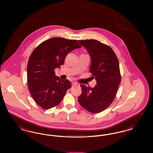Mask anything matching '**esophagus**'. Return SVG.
Wrapping results in <instances>:
<instances>
[{"instance_id": "obj_1", "label": "esophagus", "mask_w": 153, "mask_h": 153, "mask_svg": "<svg viewBox=\"0 0 153 153\" xmlns=\"http://www.w3.org/2000/svg\"><path fill=\"white\" fill-rule=\"evenodd\" d=\"M76 84H76V82H72V87L74 86V85H76Z\"/></svg>"}]
</instances>
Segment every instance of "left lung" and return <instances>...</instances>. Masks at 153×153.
Masks as SVG:
<instances>
[{
  "instance_id": "8db88e82",
  "label": "left lung",
  "mask_w": 153,
  "mask_h": 153,
  "mask_svg": "<svg viewBox=\"0 0 153 153\" xmlns=\"http://www.w3.org/2000/svg\"><path fill=\"white\" fill-rule=\"evenodd\" d=\"M79 42L90 56L91 78L95 79L97 84L92 88L81 85L82 93L78 101L88 111L99 113L109 106L117 95L121 80L119 61L109 46L97 40Z\"/></svg>"
}]
</instances>
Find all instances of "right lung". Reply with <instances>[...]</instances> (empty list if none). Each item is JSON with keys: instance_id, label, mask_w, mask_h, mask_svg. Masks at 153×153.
I'll return each mask as SVG.
<instances>
[{"instance_id": "1", "label": "right lung", "mask_w": 153, "mask_h": 153, "mask_svg": "<svg viewBox=\"0 0 153 153\" xmlns=\"http://www.w3.org/2000/svg\"><path fill=\"white\" fill-rule=\"evenodd\" d=\"M80 48L77 40L55 37L39 45L30 55L27 64L29 90L36 104L44 109L57 105L72 87L69 80L56 77L54 71L64 64L70 51Z\"/></svg>"}]
</instances>
